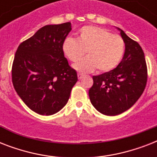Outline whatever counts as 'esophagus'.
I'll list each match as a JSON object with an SVG mask.
<instances>
[{
	"label": "esophagus",
	"instance_id": "34e87169",
	"mask_svg": "<svg viewBox=\"0 0 157 157\" xmlns=\"http://www.w3.org/2000/svg\"><path fill=\"white\" fill-rule=\"evenodd\" d=\"M77 76H78L79 80H81V79H82L84 76H85V75H84V74H81V73H78L77 74Z\"/></svg>",
	"mask_w": 157,
	"mask_h": 157
}]
</instances>
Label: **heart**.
Returning <instances> with one entry per match:
<instances>
[{"label":"heart","mask_w":157,"mask_h":157,"mask_svg":"<svg viewBox=\"0 0 157 157\" xmlns=\"http://www.w3.org/2000/svg\"><path fill=\"white\" fill-rule=\"evenodd\" d=\"M86 51L87 57L77 62L73 67L80 72L112 71L118 65L124 52V41L121 36L112 34L104 28L85 26L77 37H67L62 44L64 56L71 62L80 59Z\"/></svg>","instance_id":"1"}]
</instances>
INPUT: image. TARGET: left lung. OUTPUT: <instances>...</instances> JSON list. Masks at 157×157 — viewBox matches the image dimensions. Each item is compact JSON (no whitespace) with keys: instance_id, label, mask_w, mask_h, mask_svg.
<instances>
[{"instance_id":"8db88e82","label":"left lung","mask_w":157,"mask_h":157,"mask_svg":"<svg viewBox=\"0 0 157 157\" xmlns=\"http://www.w3.org/2000/svg\"><path fill=\"white\" fill-rule=\"evenodd\" d=\"M117 29L125 45L123 59L112 71L94 76L93 86L89 90L92 105L106 116H117L129 109L144 93L147 79L141 46L124 31Z\"/></svg>"}]
</instances>
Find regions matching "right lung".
<instances>
[{
	"instance_id": "obj_1",
	"label": "right lung",
	"mask_w": 157,
	"mask_h": 157,
	"mask_svg": "<svg viewBox=\"0 0 157 157\" xmlns=\"http://www.w3.org/2000/svg\"><path fill=\"white\" fill-rule=\"evenodd\" d=\"M71 30L69 22L44 26L17 49L12 66L13 87L23 103L38 114L59 112L78 80L62 51Z\"/></svg>"
}]
</instances>
